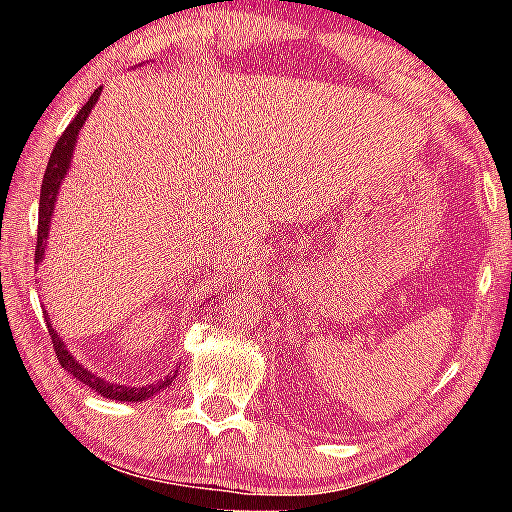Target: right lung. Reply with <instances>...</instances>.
Wrapping results in <instances>:
<instances>
[{"instance_id":"1","label":"right lung","mask_w":512,"mask_h":512,"mask_svg":"<svg viewBox=\"0 0 512 512\" xmlns=\"http://www.w3.org/2000/svg\"><path fill=\"white\" fill-rule=\"evenodd\" d=\"M100 93H102V88H97L95 93L90 95V100L79 109V114L74 116V121L67 125L65 132H62V137L58 139V144H55V149L51 153V160H48L44 181H41V195H39V233H37V249H34V261H37V263L44 261V251H46L48 230H51L55 200H58V191H60L62 181H65V174L69 172V165H72L76 137H79L83 123H86L88 114L93 111L95 102L100 100ZM46 324H48V333H51L53 349H55V356H58L60 366L65 368L69 375L76 377V380L83 382V384H88L90 389H95L97 394L104 396V398H114V401H146V398L156 396L158 391L170 387L174 377H177V370H174V373L163 377V380L149 384V387H123V384H114L109 380H102V377L90 373L88 368H83L81 363L67 352L65 342H62L60 335L55 333L51 321L46 319Z\"/></svg>"}]
</instances>
